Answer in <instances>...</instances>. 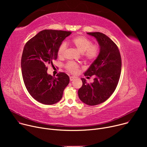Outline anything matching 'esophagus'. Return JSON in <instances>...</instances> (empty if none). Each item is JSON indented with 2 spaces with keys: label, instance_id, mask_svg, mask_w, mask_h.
I'll use <instances>...</instances> for the list:
<instances>
[{
  "label": "esophagus",
  "instance_id": "esophagus-1",
  "mask_svg": "<svg viewBox=\"0 0 147 147\" xmlns=\"http://www.w3.org/2000/svg\"><path fill=\"white\" fill-rule=\"evenodd\" d=\"M75 78H76V77H74V76H71V77H70V80L71 81H73Z\"/></svg>",
  "mask_w": 147,
  "mask_h": 147
}]
</instances>
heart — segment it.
Listing matches in <instances>:
<instances>
[{
    "instance_id": "heart-1",
    "label": "heart",
    "mask_w": 147,
    "mask_h": 147,
    "mask_svg": "<svg viewBox=\"0 0 147 147\" xmlns=\"http://www.w3.org/2000/svg\"><path fill=\"white\" fill-rule=\"evenodd\" d=\"M71 44L83 56L84 58L88 60H92L96 58L99 54V48L97 45H92L91 41L88 38L78 36L72 39ZM67 49V45L65 42L62 43L57 49V55L59 57H63ZM66 69L73 74L77 73L78 65L74 62L70 61L66 65Z\"/></svg>"
}]
</instances>
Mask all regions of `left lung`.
Masks as SVG:
<instances>
[{
    "label": "left lung",
    "instance_id": "left-lung-1",
    "mask_svg": "<svg viewBox=\"0 0 147 147\" xmlns=\"http://www.w3.org/2000/svg\"><path fill=\"white\" fill-rule=\"evenodd\" d=\"M87 34L96 39L99 53L84 73L87 77L94 76V82L89 84L81 78L82 86L78 95L82 102L94 106L107 100L115 91L120 76L121 59L117 45L105 34L99 32Z\"/></svg>",
    "mask_w": 147,
    "mask_h": 147
}]
</instances>
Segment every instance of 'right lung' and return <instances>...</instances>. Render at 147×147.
Wrapping results in <instances>:
<instances>
[{
    "label": "right lung",
    "mask_w": 147,
    "mask_h": 147,
    "mask_svg": "<svg viewBox=\"0 0 147 147\" xmlns=\"http://www.w3.org/2000/svg\"><path fill=\"white\" fill-rule=\"evenodd\" d=\"M70 31L44 30L30 39L24 46L21 66L24 84L38 102L53 105L62 98L69 77L59 73L57 77L47 73V65L57 58V49Z\"/></svg>",
    "instance_id": "obj_1"
}]
</instances>
